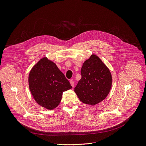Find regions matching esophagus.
Instances as JSON below:
<instances>
[{"mask_svg": "<svg viewBox=\"0 0 146 146\" xmlns=\"http://www.w3.org/2000/svg\"><path fill=\"white\" fill-rule=\"evenodd\" d=\"M70 82L71 85L72 87H74V81L72 80H71L70 81Z\"/></svg>", "mask_w": 146, "mask_h": 146, "instance_id": "obj_1", "label": "esophagus"}]
</instances>
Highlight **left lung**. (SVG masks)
<instances>
[{
    "mask_svg": "<svg viewBox=\"0 0 146 146\" xmlns=\"http://www.w3.org/2000/svg\"><path fill=\"white\" fill-rule=\"evenodd\" d=\"M80 72L82 78L74 89L80 101L94 106L104 100L111 88L112 76L100 58L92 54L83 63Z\"/></svg>",
    "mask_w": 146,
    "mask_h": 146,
    "instance_id": "1",
    "label": "left lung"
}]
</instances>
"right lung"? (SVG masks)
Here are the masks:
<instances>
[{
    "mask_svg": "<svg viewBox=\"0 0 146 146\" xmlns=\"http://www.w3.org/2000/svg\"><path fill=\"white\" fill-rule=\"evenodd\" d=\"M28 82L35 101L48 110L55 109L62 100L63 93L72 89L63 72L46 57L41 58L32 67Z\"/></svg>",
    "mask_w": 146,
    "mask_h": 146,
    "instance_id": "add662e5",
    "label": "right lung"
}]
</instances>
